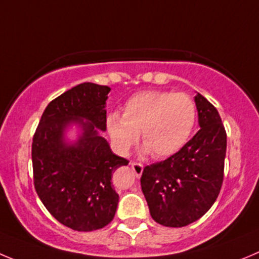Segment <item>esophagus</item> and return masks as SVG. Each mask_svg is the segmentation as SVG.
<instances>
[{
	"label": "esophagus",
	"instance_id": "obj_1",
	"mask_svg": "<svg viewBox=\"0 0 259 259\" xmlns=\"http://www.w3.org/2000/svg\"><path fill=\"white\" fill-rule=\"evenodd\" d=\"M132 165V170L134 171V174L137 176H141L142 172H143V165L139 162H132L130 163Z\"/></svg>",
	"mask_w": 259,
	"mask_h": 259
}]
</instances>
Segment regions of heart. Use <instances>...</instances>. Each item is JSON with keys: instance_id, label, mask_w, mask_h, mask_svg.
Masks as SVG:
<instances>
[{"instance_id": "1", "label": "heart", "mask_w": 259, "mask_h": 259, "mask_svg": "<svg viewBox=\"0 0 259 259\" xmlns=\"http://www.w3.org/2000/svg\"><path fill=\"white\" fill-rule=\"evenodd\" d=\"M195 121L197 106L188 94L144 91L124 103L122 115L108 113L106 129L120 153H127L141 133L144 151L165 158L184 147Z\"/></svg>"}]
</instances>
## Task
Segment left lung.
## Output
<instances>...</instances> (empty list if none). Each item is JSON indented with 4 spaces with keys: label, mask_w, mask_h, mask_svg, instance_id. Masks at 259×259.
<instances>
[{
    "label": "left lung",
    "mask_w": 259,
    "mask_h": 259,
    "mask_svg": "<svg viewBox=\"0 0 259 259\" xmlns=\"http://www.w3.org/2000/svg\"><path fill=\"white\" fill-rule=\"evenodd\" d=\"M200 129L165 161L146 166L142 192L152 219L168 228L199 220L216 202L224 181L226 132L216 107L194 97Z\"/></svg>",
    "instance_id": "obj_1"
}]
</instances>
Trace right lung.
<instances>
[{
    "label": "right lung",
    "mask_w": 259,
    "mask_h": 259,
    "mask_svg": "<svg viewBox=\"0 0 259 259\" xmlns=\"http://www.w3.org/2000/svg\"><path fill=\"white\" fill-rule=\"evenodd\" d=\"M111 88L83 83L48 103L31 144L34 188L51 214L76 231L105 228L115 216L118 194L112 172L129 161L112 153L101 137L106 130V101ZM70 124L81 135L64 141Z\"/></svg>",
    "instance_id": "1"
}]
</instances>
